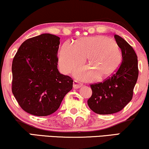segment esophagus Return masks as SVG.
<instances>
[{
  "mask_svg": "<svg viewBox=\"0 0 149 149\" xmlns=\"http://www.w3.org/2000/svg\"><path fill=\"white\" fill-rule=\"evenodd\" d=\"M82 85H83V83L79 82L78 80H74V82H73V87L76 89L79 88V87H81Z\"/></svg>",
  "mask_w": 149,
  "mask_h": 149,
  "instance_id": "34e87169",
  "label": "esophagus"
}]
</instances>
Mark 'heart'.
I'll list each match as a JSON object with an SVG mask.
<instances>
[{
	"instance_id": "obj_1",
	"label": "heart",
	"mask_w": 149,
	"mask_h": 149,
	"mask_svg": "<svg viewBox=\"0 0 149 149\" xmlns=\"http://www.w3.org/2000/svg\"><path fill=\"white\" fill-rule=\"evenodd\" d=\"M88 58L89 68L75 70L79 78L89 80L97 77L107 78L117 72L122 62V53L115 40L106 36L83 37L75 44L67 41L60 52L59 64L64 73H69Z\"/></svg>"
}]
</instances>
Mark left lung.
I'll return each mask as SVG.
<instances>
[{
  "instance_id": "1",
  "label": "left lung",
  "mask_w": 149,
  "mask_h": 149,
  "mask_svg": "<svg viewBox=\"0 0 149 149\" xmlns=\"http://www.w3.org/2000/svg\"><path fill=\"white\" fill-rule=\"evenodd\" d=\"M122 53V62L117 72L103 82L91 84L92 95L87 100L89 109L99 115L121 111L132 100L138 77V58L132 47L115 35Z\"/></svg>"
}]
</instances>
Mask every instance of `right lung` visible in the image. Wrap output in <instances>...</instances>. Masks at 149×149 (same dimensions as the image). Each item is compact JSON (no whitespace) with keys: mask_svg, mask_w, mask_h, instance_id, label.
<instances>
[{"mask_svg":"<svg viewBox=\"0 0 149 149\" xmlns=\"http://www.w3.org/2000/svg\"><path fill=\"white\" fill-rule=\"evenodd\" d=\"M60 37L42 34L21 45L12 63V93L20 107L35 116L59 109L73 80L58 69Z\"/></svg>","mask_w":149,"mask_h":149,"instance_id":"add662e5","label":"right lung"}]
</instances>
